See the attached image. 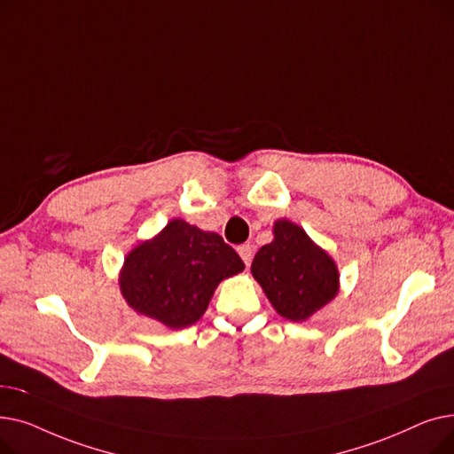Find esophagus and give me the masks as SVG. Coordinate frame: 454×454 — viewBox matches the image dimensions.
Here are the masks:
<instances>
[{
    "label": "esophagus",
    "mask_w": 454,
    "mask_h": 454,
    "mask_svg": "<svg viewBox=\"0 0 454 454\" xmlns=\"http://www.w3.org/2000/svg\"><path fill=\"white\" fill-rule=\"evenodd\" d=\"M237 252H239L241 259L245 261V265L250 267V261H252V245H241L239 248H237Z\"/></svg>",
    "instance_id": "esophagus-1"
}]
</instances>
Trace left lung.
<instances>
[{
    "label": "left lung",
    "mask_w": 454,
    "mask_h": 454,
    "mask_svg": "<svg viewBox=\"0 0 454 454\" xmlns=\"http://www.w3.org/2000/svg\"><path fill=\"white\" fill-rule=\"evenodd\" d=\"M252 276L276 311L293 322L307 320L339 293L335 261L287 219L274 223V241L255 254Z\"/></svg>",
    "instance_id": "8db88e82"
}]
</instances>
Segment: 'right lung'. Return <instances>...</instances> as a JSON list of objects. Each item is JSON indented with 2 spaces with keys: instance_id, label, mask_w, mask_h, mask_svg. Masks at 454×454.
<instances>
[{
  "instance_id": "add662e5",
  "label": "right lung",
  "mask_w": 454,
  "mask_h": 454,
  "mask_svg": "<svg viewBox=\"0 0 454 454\" xmlns=\"http://www.w3.org/2000/svg\"><path fill=\"white\" fill-rule=\"evenodd\" d=\"M243 269L219 233L173 219L125 257L119 289L136 313L184 329L200 320L217 285Z\"/></svg>"
}]
</instances>
